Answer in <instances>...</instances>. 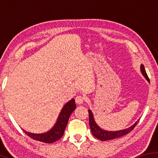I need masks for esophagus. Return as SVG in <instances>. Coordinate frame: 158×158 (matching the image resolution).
I'll use <instances>...</instances> for the list:
<instances>
[{
  "mask_svg": "<svg viewBox=\"0 0 158 158\" xmlns=\"http://www.w3.org/2000/svg\"><path fill=\"white\" fill-rule=\"evenodd\" d=\"M85 100V98L84 96H82L81 95H77L76 98H75V101L77 104H79V105H81L83 102H84V101Z\"/></svg>",
  "mask_w": 158,
  "mask_h": 158,
  "instance_id": "1",
  "label": "esophagus"
}]
</instances>
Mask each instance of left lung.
Returning a JSON list of instances; mask_svg holds the SVG:
<instances>
[{
	"instance_id": "8db88e82",
	"label": "left lung",
	"mask_w": 158,
	"mask_h": 158,
	"mask_svg": "<svg viewBox=\"0 0 158 158\" xmlns=\"http://www.w3.org/2000/svg\"><path fill=\"white\" fill-rule=\"evenodd\" d=\"M141 73H142L143 75L144 76V77L147 79V81L150 82L149 78L146 73V70H145V68H144L143 65H141ZM89 125H90V130H91V132L95 137H96L101 141L114 139L121 137L125 135H127L128 133H130L131 131H132L134 128L136 127L137 123L139 122V121H137L135 124L132 125V126L123 130L115 131V132H113V131H106V130H102L101 128L95 123V122L94 121V118H93V115L90 109L89 110Z\"/></svg>"
}]
</instances>
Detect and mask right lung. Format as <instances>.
<instances>
[{"label": "right lung", "mask_w": 158, "mask_h": 158, "mask_svg": "<svg viewBox=\"0 0 158 158\" xmlns=\"http://www.w3.org/2000/svg\"><path fill=\"white\" fill-rule=\"evenodd\" d=\"M76 106L75 101L74 99L66 103L61 110L55 125L52 130L42 134H33L26 132L24 130H23V131L26 135H27L29 137L32 138L33 139L48 143L55 142L62 137L66 125L68 124L69 117L76 109Z\"/></svg>", "instance_id": "right-lung-1"}]
</instances>
